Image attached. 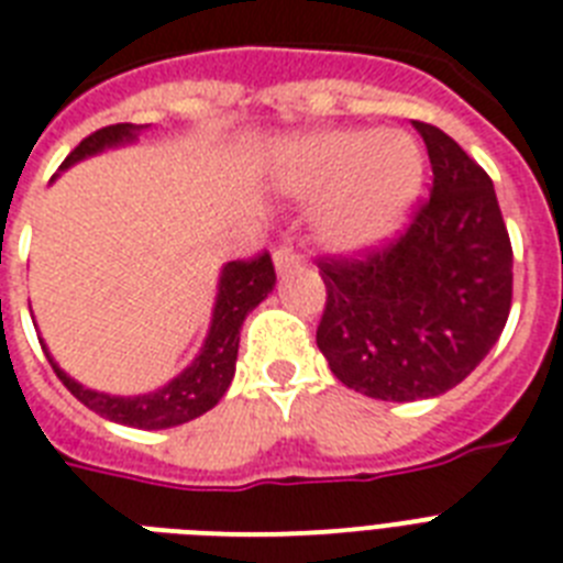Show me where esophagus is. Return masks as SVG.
Here are the masks:
<instances>
[{"label": "esophagus", "mask_w": 563, "mask_h": 563, "mask_svg": "<svg viewBox=\"0 0 563 563\" xmlns=\"http://www.w3.org/2000/svg\"><path fill=\"white\" fill-rule=\"evenodd\" d=\"M297 263H300V254H297V249L291 242H283V245L274 249V266H277V272H289Z\"/></svg>", "instance_id": "1"}]
</instances>
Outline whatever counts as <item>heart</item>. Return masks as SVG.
<instances>
[{
    "label": "heart",
    "mask_w": 563,
    "mask_h": 563,
    "mask_svg": "<svg viewBox=\"0 0 563 563\" xmlns=\"http://www.w3.org/2000/svg\"><path fill=\"white\" fill-rule=\"evenodd\" d=\"M422 150L405 132H318L291 155L295 190L327 194L318 225L341 249H364L390 236L422 190Z\"/></svg>",
    "instance_id": "heart-1"
}]
</instances>
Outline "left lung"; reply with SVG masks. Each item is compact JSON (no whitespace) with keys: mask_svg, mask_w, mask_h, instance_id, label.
I'll use <instances>...</instances> for the list:
<instances>
[{"mask_svg":"<svg viewBox=\"0 0 563 563\" xmlns=\"http://www.w3.org/2000/svg\"><path fill=\"white\" fill-rule=\"evenodd\" d=\"M431 196L408 228L358 254L318 257L327 306L318 346L369 399H431L486 358L511 309V242L488 173L451 135L413 121Z\"/></svg>","mask_w":563,"mask_h":563,"instance_id":"1","label":"left lung"}]
</instances>
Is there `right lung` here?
Here are the masks:
<instances>
[{
	"mask_svg": "<svg viewBox=\"0 0 563 563\" xmlns=\"http://www.w3.org/2000/svg\"><path fill=\"white\" fill-rule=\"evenodd\" d=\"M144 126L135 123H112L103 130L86 135L71 153L66 155V162L59 164V170H66L75 162L95 155L107 147H118L123 141H132ZM274 263L272 254H254L249 260H234L222 268L219 277V295L217 306H213V323H210L208 341H205L199 358L173 378L170 385L155 393H144V396H107V393H95L89 387L77 385L75 378H68L63 369L54 364V358L45 350V358L52 361L54 373L68 393L77 401H84L86 408L100 413L109 422L130 424V428H144V431H162V428H173V424H185L196 416H202L210 410L222 396H225L231 378H234L236 367V350H240V329L245 314L266 300L268 291L274 289Z\"/></svg>",
	"mask_w": 563,
	"mask_h": 563,
	"instance_id": "add662e5",
	"label": "right lung"
}]
</instances>
